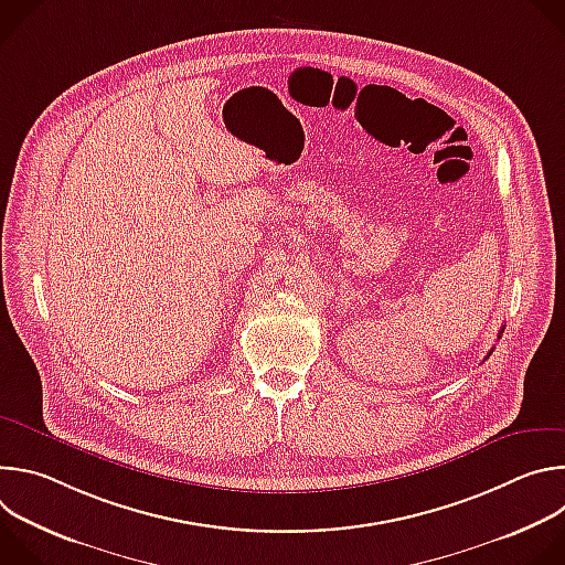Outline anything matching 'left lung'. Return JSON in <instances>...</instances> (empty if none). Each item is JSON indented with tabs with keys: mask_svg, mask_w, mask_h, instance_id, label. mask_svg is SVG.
I'll return each instance as SVG.
<instances>
[{
	"mask_svg": "<svg viewBox=\"0 0 565 565\" xmlns=\"http://www.w3.org/2000/svg\"><path fill=\"white\" fill-rule=\"evenodd\" d=\"M501 333H503V331H501ZM499 338H501V335H499ZM490 355H492V351H490ZM490 355H488V358H490Z\"/></svg>",
	"mask_w": 565,
	"mask_h": 565,
	"instance_id": "8db88e82",
	"label": "left lung"
}]
</instances>
